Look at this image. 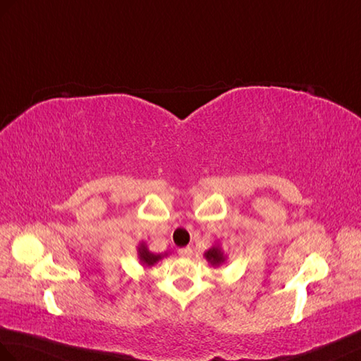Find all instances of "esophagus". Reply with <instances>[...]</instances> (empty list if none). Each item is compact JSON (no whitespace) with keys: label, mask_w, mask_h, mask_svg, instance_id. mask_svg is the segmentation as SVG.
Here are the masks:
<instances>
[{"label":"esophagus","mask_w":361,"mask_h":361,"mask_svg":"<svg viewBox=\"0 0 361 361\" xmlns=\"http://www.w3.org/2000/svg\"><path fill=\"white\" fill-rule=\"evenodd\" d=\"M178 255L183 258H190L192 257V249L190 247H181L178 249Z\"/></svg>","instance_id":"obj_1"}]
</instances>
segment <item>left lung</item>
<instances>
[{
  "instance_id": "left-lung-1",
  "label": "left lung",
  "mask_w": 361,
  "mask_h": 361,
  "mask_svg": "<svg viewBox=\"0 0 361 361\" xmlns=\"http://www.w3.org/2000/svg\"><path fill=\"white\" fill-rule=\"evenodd\" d=\"M203 255L207 259V263H211V266H214V267L223 266L226 263V259H228V257H226L220 243H215V245L209 247Z\"/></svg>"
}]
</instances>
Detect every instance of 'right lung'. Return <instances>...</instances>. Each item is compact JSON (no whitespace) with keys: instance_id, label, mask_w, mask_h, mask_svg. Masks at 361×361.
<instances>
[{"instance_id":"right-lung-1","label":"right lung","mask_w":361,"mask_h":361,"mask_svg":"<svg viewBox=\"0 0 361 361\" xmlns=\"http://www.w3.org/2000/svg\"><path fill=\"white\" fill-rule=\"evenodd\" d=\"M137 254H138V259L141 266L145 267H152L154 264H157L160 259H163L164 257L169 255V252H164V254H154L152 250H149L146 241H140L138 246H137Z\"/></svg>"}]
</instances>
